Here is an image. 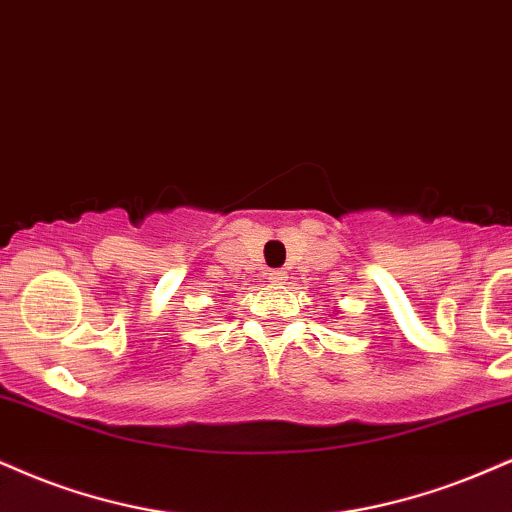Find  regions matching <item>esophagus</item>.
I'll use <instances>...</instances> for the list:
<instances>
[{"mask_svg": "<svg viewBox=\"0 0 512 512\" xmlns=\"http://www.w3.org/2000/svg\"><path fill=\"white\" fill-rule=\"evenodd\" d=\"M286 279H288L286 272H279V269L269 274V281H272V283H286Z\"/></svg>", "mask_w": 512, "mask_h": 512, "instance_id": "obj_1", "label": "esophagus"}]
</instances>
